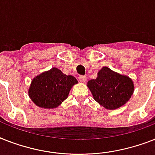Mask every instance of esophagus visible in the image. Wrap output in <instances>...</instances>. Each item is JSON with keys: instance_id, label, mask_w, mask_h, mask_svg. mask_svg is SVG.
<instances>
[{"instance_id": "obj_1", "label": "esophagus", "mask_w": 155, "mask_h": 155, "mask_svg": "<svg viewBox=\"0 0 155 155\" xmlns=\"http://www.w3.org/2000/svg\"><path fill=\"white\" fill-rule=\"evenodd\" d=\"M79 80L81 83H85L87 81V77L85 75H80V76H79Z\"/></svg>"}]
</instances>
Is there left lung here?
Here are the masks:
<instances>
[{
    "instance_id": "8db88e82",
    "label": "left lung",
    "mask_w": 155,
    "mask_h": 155,
    "mask_svg": "<svg viewBox=\"0 0 155 155\" xmlns=\"http://www.w3.org/2000/svg\"><path fill=\"white\" fill-rule=\"evenodd\" d=\"M95 80H91L87 86L93 98L108 110L120 107L130 99L134 92V83L127 75H120L104 67Z\"/></svg>"
}]
</instances>
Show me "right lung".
I'll return each mask as SVG.
<instances>
[{"label": "right lung", "instance_id": "obj_1", "mask_svg": "<svg viewBox=\"0 0 155 155\" xmlns=\"http://www.w3.org/2000/svg\"><path fill=\"white\" fill-rule=\"evenodd\" d=\"M78 84L72 75L52 68L34 78L28 89L30 99L36 106L47 109L57 107L68 98L73 85Z\"/></svg>", "mask_w": 155, "mask_h": 155}]
</instances>
